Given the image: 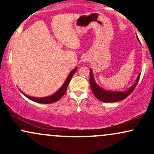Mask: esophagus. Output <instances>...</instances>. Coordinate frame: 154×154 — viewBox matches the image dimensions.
<instances>
[{
	"label": "esophagus",
	"instance_id": "esophagus-1",
	"mask_svg": "<svg viewBox=\"0 0 154 154\" xmlns=\"http://www.w3.org/2000/svg\"><path fill=\"white\" fill-rule=\"evenodd\" d=\"M83 60H84V61H88V59H86V58H85V59H83Z\"/></svg>",
	"mask_w": 154,
	"mask_h": 154
}]
</instances>
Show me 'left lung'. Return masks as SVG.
<instances>
[{"instance_id": "1", "label": "left lung", "mask_w": 154, "mask_h": 154, "mask_svg": "<svg viewBox=\"0 0 154 154\" xmlns=\"http://www.w3.org/2000/svg\"><path fill=\"white\" fill-rule=\"evenodd\" d=\"M137 40H138V38H137ZM90 70H91V72H90V85H91L92 91H93L95 96L96 97V98H98L100 101L105 102V103H113V102L119 101V100H122L125 98H126L135 90L136 85H137V82L139 81L140 76V74L138 77H137V80H136V82L128 91L121 92L108 91L102 89L95 83L94 78H93V73H92V69H90Z\"/></svg>"}]
</instances>
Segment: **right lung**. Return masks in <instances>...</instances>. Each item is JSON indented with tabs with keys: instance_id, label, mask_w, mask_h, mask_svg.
Instances as JSON below:
<instances>
[{
	"instance_id": "obj_1",
	"label": "right lung",
	"mask_w": 154,
	"mask_h": 154,
	"mask_svg": "<svg viewBox=\"0 0 154 154\" xmlns=\"http://www.w3.org/2000/svg\"><path fill=\"white\" fill-rule=\"evenodd\" d=\"M77 70V68H75V69L72 70V71L70 72L69 75H68V77H66V81H65L64 83L63 84V85L61 86V88L56 93H55L54 94H53L52 95H50V96L48 97H44V98H35V97H31V96H28L24 93H23V92H22V93H23L26 98H28L29 99H30L33 101L37 102V103H54V102L58 101V100L61 99L62 98V96L65 94V93L66 92V89L67 87L69 85V83L70 80H71L72 76L74 75L75 72Z\"/></svg>"
}]
</instances>
